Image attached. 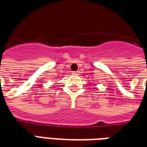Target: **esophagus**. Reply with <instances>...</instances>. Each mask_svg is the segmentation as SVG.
Segmentation results:
<instances>
[{
    "mask_svg": "<svg viewBox=\"0 0 147 147\" xmlns=\"http://www.w3.org/2000/svg\"><path fill=\"white\" fill-rule=\"evenodd\" d=\"M80 71H73V74H74V75H76V76H78V75H80Z\"/></svg>",
    "mask_w": 147,
    "mask_h": 147,
    "instance_id": "esophagus-1",
    "label": "esophagus"
}]
</instances>
